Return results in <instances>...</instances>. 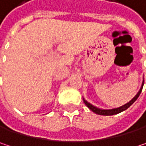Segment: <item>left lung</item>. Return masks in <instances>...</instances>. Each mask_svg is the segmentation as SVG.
Here are the masks:
<instances>
[{"label": "left lung", "mask_w": 146, "mask_h": 146, "mask_svg": "<svg viewBox=\"0 0 146 146\" xmlns=\"http://www.w3.org/2000/svg\"><path fill=\"white\" fill-rule=\"evenodd\" d=\"M143 85H144V82H143V84H142V87H141V89L139 90V91L138 92V94L132 99V101L129 102V103H127L126 105H124V106H121V107H119V108H116V109H112V110H102V109H99V108H96V106H92L91 104H90L89 102H87L86 101H84V104L93 111V112H95V113H96V114H98V115H103V116H111V115H115V114H117V113H120V112H122L123 111H125L126 109H128L130 106H131L132 104L133 103V102H135L137 99H138V97L139 96V95H140V93H141V91H142V89H143Z\"/></svg>", "instance_id": "obj_1"}]
</instances>
